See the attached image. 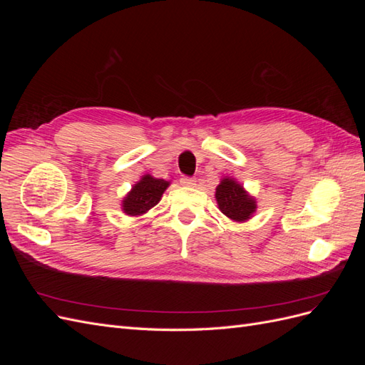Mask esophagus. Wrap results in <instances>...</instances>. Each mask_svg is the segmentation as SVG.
Returning a JSON list of instances; mask_svg holds the SVG:
<instances>
[{"label": "esophagus", "mask_w": 365, "mask_h": 365, "mask_svg": "<svg viewBox=\"0 0 365 365\" xmlns=\"http://www.w3.org/2000/svg\"><path fill=\"white\" fill-rule=\"evenodd\" d=\"M180 182L182 185H187V187H192L196 184V180L195 178H190V176H182V178L180 180Z\"/></svg>", "instance_id": "esophagus-1"}]
</instances>
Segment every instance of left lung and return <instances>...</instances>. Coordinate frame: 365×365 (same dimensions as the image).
<instances>
[{"mask_svg":"<svg viewBox=\"0 0 365 365\" xmlns=\"http://www.w3.org/2000/svg\"><path fill=\"white\" fill-rule=\"evenodd\" d=\"M216 201L220 212L237 222L247 220L256 210V201L245 193L240 184L228 178L216 187Z\"/></svg>","mask_w":365,"mask_h":365,"instance_id":"8db88e82","label":"left lung"}]
</instances>
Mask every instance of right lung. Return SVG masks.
Wrapping results in <instances>:
<instances>
[{"instance_id": "right-lung-1", "label": "right lung", "mask_w": 365, "mask_h": 365, "mask_svg": "<svg viewBox=\"0 0 365 365\" xmlns=\"http://www.w3.org/2000/svg\"><path fill=\"white\" fill-rule=\"evenodd\" d=\"M169 182L164 180L152 178L150 175L143 176L141 181L137 182L132 190L128 193L123 201L125 213L130 216H138L146 213L153 205H157L161 200V195L168 189Z\"/></svg>"}]
</instances>
